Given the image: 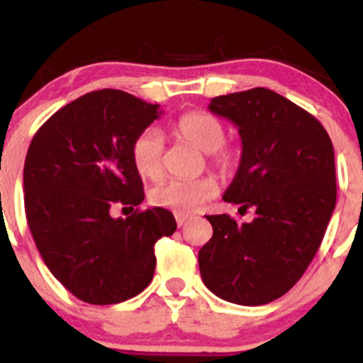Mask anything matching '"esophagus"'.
Returning a JSON list of instances; mask_svg holds the SVG:
<instances>
[{"instance_id":"1","label":"esophagus","mask_w":363,"mask_h":363,"mask_svg":"<svg viewBox=\"0 0 363 363\" xmlns=\"http://www.w3.org/2000/svg\"><path fill=\"white\" fill-rule=\"evenodd\" d=\"M187 220H189V216L187 215H182V213H176V222H177V227H182Z\"/></svg>"}]
</instances>
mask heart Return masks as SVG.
<instances>
[{"mask_svg": "<svg viewBox=\"0 0 363 363\" xmlns=\"http://www.w3.org/2000/svg\"><path fill=\"white\" fill-rule=\"evenodd\" d=\"M176 133L182 140L210 155L211 164L222 174H230L239 164V152L225 147L227 129L223 123L208 112H187L177 121ZM165 138L158 128H147L136 136L131 145V162L140 176L158 179L164 172ZM218 194L215 177L205 176L194 181L162 182L150 193V201L155 206L174 211H196Z\"/></svg>", "mask_w": 363, "mask_h": 363, "instance_id": "1", "label": "heart"}]
</instances>
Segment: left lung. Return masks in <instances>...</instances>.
I'll list each match as a JSON object with an SVG mask.
<instances>
[{"mask_svg":"<svg viewBox=\"0 0 363 363\" xmlns=\"http://www.w3.org/2000/svg\"><path fill=\"white\" fill-rule=\"evenodd\" d=\"M210 112L242 140L223 201L256 210L251 223L208 215L213 237L199 249L203 283L223 301L280 298L314 259L336 205L335 150L314 116L277 91L251 89L211 99Z\"/></svg>","mask_w":363,"mask_h":363,"instance_id":"1","label":"left lung"}]
</instances>
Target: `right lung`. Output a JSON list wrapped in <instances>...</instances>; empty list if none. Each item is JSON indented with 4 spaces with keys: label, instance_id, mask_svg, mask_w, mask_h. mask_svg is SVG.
I'll return each instance as SVG.
<instances>
[{
    "label": "right lung",
    "instance_id": "1",
    "mask_svg": "<svg viewBox=\"0 0 363 363\" xmlns=\"http://www.w3.org/2000/svg\"><path fill=\"white\" fill-rule=\"evenodd\" d=\"M160 114L158 104L123 90H95L52 114L28 147L27 223L49 272L83 302L109 306L143 291L155 272V242L176 232L164 208L109 213L145 199L131 145Z\"/></svg>",
    "mask_w": 363,
    "mask_h": 363
}]
</instances>
